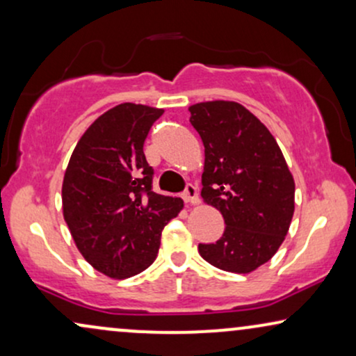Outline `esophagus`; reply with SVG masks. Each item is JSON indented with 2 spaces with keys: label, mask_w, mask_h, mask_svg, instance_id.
I'll return each mask as SVG.
<instances>
[{
  "label": "esophagus",
  "mask_w": 356,
  "mask_h": 356,
  "mask_svg": "<svg viewBox=\"0 0 356 356\" xmlns=\"http://www.w3.org/2000/svg\"><path fill=\"white\" fill-rule=\"evenodd\" d=\"M182 199L186 204H199V193H197V187L192 184H187L186 191L182 193Z\"/></svg>",
  "instance_id": "34e87169"
}]
</instances>
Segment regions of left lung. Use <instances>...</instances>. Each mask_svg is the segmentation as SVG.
<instances>
[{"label":"left lung","instance_id":"1","mask_svg":"<svg viewBox=\"0 0 356 356\" xmlns=\"http://www.w3.org/2000/svg\"><path fill=\"white\" fill-rule=\"evenodd\" d=\"M205 146L202 197L225 220L215 243L199 253L228 273L254 271L276 254L294 215V179L269 129L235 102L188 108Z\"/></svg>","mask_w":356,"mask_h":356}]
</instances>
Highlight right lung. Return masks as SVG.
<instances>
[{
    "instance_id": "add662e5",
    "label": "right lung",
    "mask_w": 356,
    "mask_h": 356,
    "mask_svg": "<svg viewBox=\"0 0 356 356\" xmlns=\"http://www.w3.org/2000/svg\"><path fill=\"white\" fill-rule=\"evenodd\" d=\"M159 108L121 103L95 120L75 146L62 184L64 218L97 271L131 277L154 263L161 233L184 202L152 191L145 139Z\"/></svg>"
}]
</instances>
